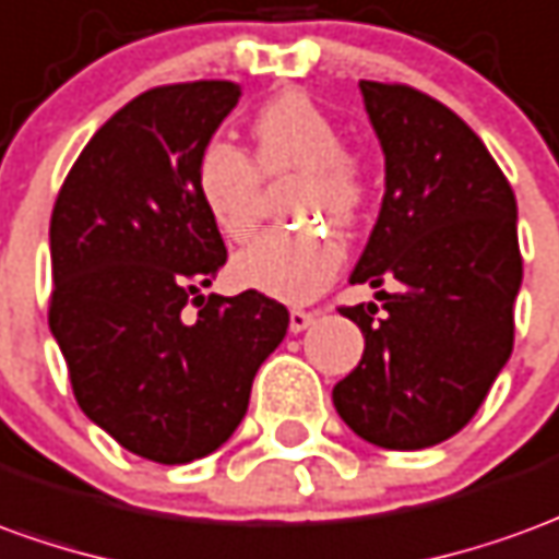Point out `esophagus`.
<instances>
[{
    "label": "esophagus",
    "instance_id": "34e87169",
    "mask_svg": "<svg viewBox=\"0 0 559 559\" xmlns=\"http://www.w3.org/2000/svg\"><path fill=\"white\" fill-rule=\"evenodd\" d=\"M318 314H311V311H302V308H293L290 311V333H302L308 330L311 323H314Z\"/></svg>",
    "mask_w": 559,
    "mask_h": 559
}]
</instances>
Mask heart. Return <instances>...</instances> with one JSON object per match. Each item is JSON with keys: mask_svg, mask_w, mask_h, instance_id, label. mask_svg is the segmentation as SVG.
Masks as SVG:
<instances>
[{"mask_svg": "<svg viewBox=\"0 0 559 559\" xmlns=\"http://www.w3.org/2000/svg\"><path fill=\"white\" fill-rule=\"evenodd\" d=\"M263 175L299 169L293 214L354 221L362 205V175L342 151V132L302 93H281L251 123ZM260 171L245 151L214 139L197 159V193L226 239L245 241L260 221ZM345 263V241L323 226L272 229L233 257V281L287 306H302L330 287Z\"/></svg>", "mask_w": 559, "mask_h": 559, "instance_id": "b5f03b06", "label": "heart"}]
</instances>
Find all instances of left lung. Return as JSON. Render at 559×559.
<instances>
[{"instance_id":"8db88e82","label":"left lung","mask_w":559,"mask_h":559,"mask_svg":"<svg viewBox=\"0 0 559 559\" xmlns=\"http://www.w3.org/2000/svg\"><path fill=\"white\" fill-rule=\"evenodd\" d=\"M384 154V199L350 284L381 287L378 306L342 308L366 347L333 388L360 439L420 451L466 427L509 362L524 278L518 202L484 142L444 108L400 84L360 81Z\"/></svg>"}]
</instances>
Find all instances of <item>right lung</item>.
Listing matches in <instances>:
<instances>
[{"label": "right lung", "instance_id": "right-lung-1", "mask_svg": "<svg viewBox=\"0 0 559 559\" xmlns=\"http://www.w3.org/2000/svg\"><path fill=\"white\" fill-rule=\"evenodd\" d=\"M236 103L233 81L135 96L81 151L50 214V333L78 405L166 466L236 432L290 323L263 293H202L226 248L197 193V159Z\"/></svg>", "mask_w": 559, "mask_h": 559}]
</instances>
